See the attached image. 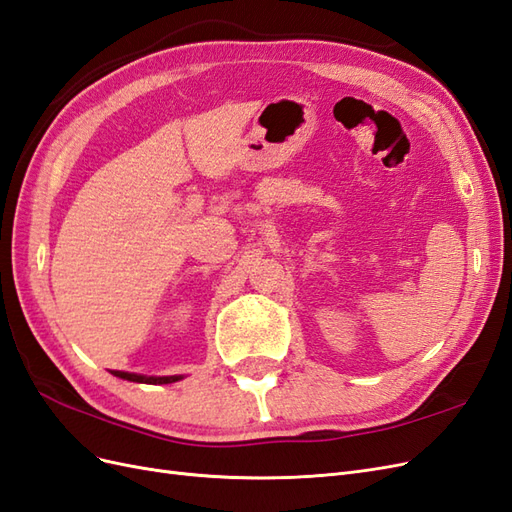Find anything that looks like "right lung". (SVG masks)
Returning a JSON list of instances; mask_svg holds the SVG:
<instances>
[{"label": "right lung", "instance_id": "add662e5", "mask_svg": "<svg viewBox=\"0 0 512 512\" xmlns=\"http://www.w3.org/2000/svg\"><path fill=\"white\" fill-rule=\"evenodd\" d=\"M113 376L130 380V382H145V384H170L183 378V376H141V374H128V371H113Z\"/></svg>", "mask_w": 512, "mask_h": 512}]
</instances>
